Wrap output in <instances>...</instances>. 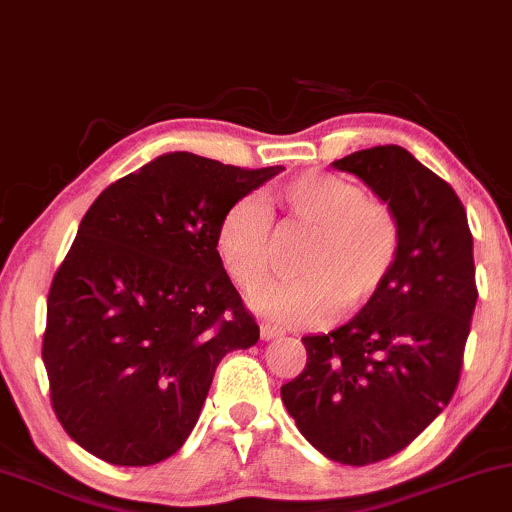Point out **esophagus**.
<instances>
[{
	"label": "esophagus",
	"mask_w": 512,
	"mask_h": 512,
	"mask_svg": "<svg viewBox=\"0 0 512 512\" xmlns=\"http://www.w3.org/2000/svg\"><path fill=\"white\" fill-rule=\"evenodd\" d=\"M281 334L279 326H274L272 322H260V336L262 341H272V338H276Z\"/></svg>",
	"instance_id": "obj_1"
}]
</instances>
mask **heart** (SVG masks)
<instances>
[{
	"mask_svg": "<svg viewBox=\"0 0 512 512\" xmlns=\"http://www.w3.org/2000/svg\"><path fill=\"white\" fill-rule=\"evenodd\" d=\"M283 224L312 231L298 255L300 276L272 281L252 303L281 324H322L343 307L365 310L386 291L403 257L405 229L398 209L350 178L305 171L274 193ZM226 274L252 291L274 267V221L255 195L231 202L217 226Z\"/></svg>",
	"mask_w": 512,
	"mask_h": 512,
	"instance_id": "obj_1",
	"label": "heart"
}]
</instances>
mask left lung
Here are the masks:
<instances>
[{
    "label": "left lung",
    "instance_id": "left-lung-1",
    "mask_svg": "<svg viewBox=\"0 0 512 512\" xmlns=\"http://www.w3.org/2000/svg\"><path fill=\"white\" fill-rule=\"evenodd\" d=\"M334 166L398 209L403 257L372 305L331 334L303 338L307 365L281 398L319 453L360 467L403 451L451 403L477 281L465 207L441 176L398 145Z\"/></svg>",
    "mask_w": 512,
    "mask_h": 512
}]
</instances>
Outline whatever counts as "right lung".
Returning <instances> with one entry per match:
<instances>
[{"instance_id":"right-lung-1","label":"right lung","mask_w":512,"mask_h":512,"mask_svg":"<svg viewBox=\"0 0 512 512\" xmlns=\"http://www.w3.org/2000/svg\"><path fill=\"white\" fill-rule=\"evenodd\" d=\"M279 171L171 152L85 212L42 338L54 415L85 451L162 463L193 432L221 357L255 346L260 326L219 260L217 226Z\"/></svg>"}]
</instances>
